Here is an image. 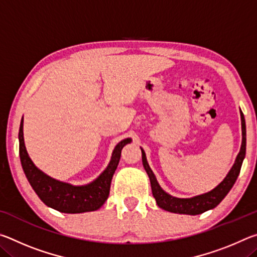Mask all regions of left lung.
<instances>
[{
    "mask_svg": "<svg viewBox=\"0 0 257 257\" xmlns=\"http://www.w3.org/2000/svg\"><path fill=\"white\" fill-rule=\"evenodd\" d=\"M240 118H241V133H242V142L240 151L234 161V164L232 168L230 169L227 177L224 178L223 181H221L214 189H212L208 193L198 195V196L191 197V198H178L173 197L171 195L161 188L158 180L154 176L153 171L151 170L149 163L146 160V154L143 149L142 150V160L143 165L147 172V175L150 177L151 187H152V193L156 201V204L163 208L165 211L172 212V213H179V214H189V215H196L201 214V213L206 212L208 210H212L215 206L219 205L221 201L227 196V194L232 188V186L236 182L237 178L240 172L242 161L245 159L246 155V123L245 118H243L242 112L240 111Z\"/></svg>",
    "mask_w": 257,
    "mask_h": 257,
    "instance_id": "obj_1",
    "label": "left lung"
}]
</instances>
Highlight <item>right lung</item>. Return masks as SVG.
<instances>
[{
	"label": "right lung",
	"mask_w": 257,
	"mask_h": 257,
	"mask_svg": "<svg viewBox=\"0 0 257 257\" xmlns=\"http://www.w3.org/2000/svg\"><path fill=\"white\" fill-rule=\"evenodd\" d=\"M132 138H125L114 147L110 163L98 178L85 186H72L45 175L33 163L24 141V116L19 128V155L24 172L45 205L62 213H84L96 211L108 197L112 177L118 167L121 151Z\"/></svg>",
	"instance_id": "1"
}]
</instances>
